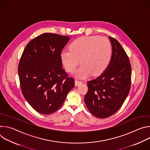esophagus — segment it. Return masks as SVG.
Instances as JSON below:
<instances>
[{
	"instance_id": "esophagus-1",
	"label": "esophagus",
	"mask_w": 150,
	"mask_h": 150,
	"mask_svg": "<svg viewBox=\"0 0 150 150\" xmlns=\"http://www.w3.org/2000/svg\"><path fill=\"white\" fill-rule=\"evenodd\" d=\"M82 83V82L81 81H78V80L75 81V86H78V85H79Z\"/></svg>"
}]
</instances>
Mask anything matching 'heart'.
I'll use <instances>...</instances> for the list:
<instances>
[{"label":"heart","mask_w":150,"mask_h":150,"mask_svg":"<svg viewBox=\"0 0 150 150\" xmlns=\"http://www.w3.org/2000/svg\"><path fill=\"white\" fill-rule=\"evenodd\" d=\"M112 57L110 41L99 35L84 36L73 41L69 49L63 50L60 58L63 66L68 72H73L79 65L75 76L80 79L98 76L108 68Z\"/></svg>","instance_id":"1"}]
</instances>
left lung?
Returning a JSON list of instances; mask_svg holds the SVG:
<instances>
[{
    "label": "left lung",
    "instance_id": "8db88e82",
    "mask_svg": "<svg viewBox=\"0 0 150 150\" xmlns=\"http://www.w3.org/2000/svg\"><path fill=\"white\" fill-rule=\"evenodd\" d=\"M109 38L112 47L111 62L98 77L87 82L88 91L84 98L89 111L99 118L108 117L121 108L131 83L129 58L118 41Z\"/></svg>",
    "mask_w": 150,
    "mask_h": 150
}]
</instances>
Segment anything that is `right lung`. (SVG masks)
Returning <instances> with one entry per match:
<instances>
[{
    "label": "right lung",
    "mask_w": 150,
    "mask_h": 150,
    "mask_svg": "<svg viewBox=\"0 0 150 150\" xmlns=\"http://www.w3.org/2000/svg\"><path fill=\"white\" fill-rule=\"evenodd\" d=\"M69 36L44 33L26 46L18 65L21 88L25 100L40 113L57 110L74 87V79L62 68L60 52Z\"/></svg>",
    "instance_id": "1"
}]
</instances>
